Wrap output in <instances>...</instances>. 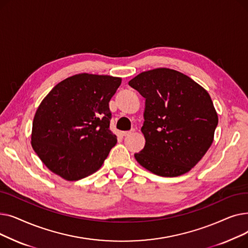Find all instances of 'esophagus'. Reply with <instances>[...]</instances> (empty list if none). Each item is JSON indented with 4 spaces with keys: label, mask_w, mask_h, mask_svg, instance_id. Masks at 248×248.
<instances>
[{
    "label": "esophagus",
    "mask_w": 248,
    "mask_h": 248,
    "mask_svg": "<svg viewBox=\"0 0 248 248\" xmlns=\"http://www.w3.org/2000/svg\"><path fill=\"white\" fill-rule=\"evenodd\" d=\"M135 133V129H132V131H127V132H123V136L127 137V136H131L132 134Z\"/></svg>",
    "instance_id": "esophagus-1"
}]
</instances>
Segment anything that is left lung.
I'll use <instances>...</instances> for the list:
<instances>
[{"label":"left lung","instance_id":"obj_1","mask_svg":"<svg viewBox=\"0 0 248 248\" xmlns=\"http://www.w3.org/2000/svg\"><path fill=\"white\" fill-rule=\"evenodd\" d=\"M128 84L146 98V144L137 162L162 177L188 173L211 147L218 115L208 91L170 68L140 72Z\"/></svg>","mask_w":248,"mask_h":248}]
</instances>
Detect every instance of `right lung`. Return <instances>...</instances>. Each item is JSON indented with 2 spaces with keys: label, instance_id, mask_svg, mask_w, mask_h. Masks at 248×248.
<instances>
[{
  "label": "right lung",
  "instance_id": "add662e5",
  "mask_svg": "<svg viewBox=\"0 0 248 248\" xmlns=\"http://www.w3.org/2000/svg\"><path fill=\"white\" fill-rule=\"evenodd\" d=\"M121 77L79 73L55 85L34 115L31 145L51 172L66 181L95 173L116 144L108 102Z\"/></svg>",
  "mask_w": 248,
  "mask_h": 248
}]
</instances>
